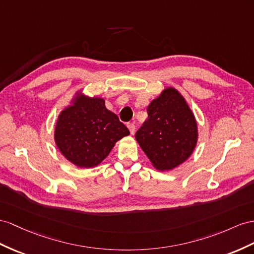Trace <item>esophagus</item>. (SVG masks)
Here are the masks:
<instances>
[{
    "instance_id": "esophagus-1",
    "label": "esophagus",
    "mask_w": 254,
    "mask_h": 254,
    "mask_svg": "<svg viewBox=\"0 0 254 254\" xmlns=\"http://www.w3.org/2000/svg\"><path fill=\"white\" fill-rule=\"evenodd\" d=\"M127 127L129 129V132H131V134H134L135 133V125L134 123H127Z\"/></svg>"
}]
</instances>
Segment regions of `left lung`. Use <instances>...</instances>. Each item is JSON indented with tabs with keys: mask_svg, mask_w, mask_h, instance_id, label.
Listing matches in <instances>:
<instances>
[{
	"mask_svg": "<svg viewBox=\"0 0 254 254\" xmlns=\"http://www.w3.org/2000/svg\"><path fill=\"white\" fill-rule=\"evenodd\" d=\"M148 119L135 138L155 168L173 170L193 152L197 126L185 99L173 88L165 89L147 108Z\"/></svg>",
	"mask_w": 254,
	"mask_h": 254,
	"instance_id": "8db88e82",
	"label": "left lung"
}]
</instances>
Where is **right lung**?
<instances>
[{
  "label": "right lung",
  "instance_id": "right-lung-1",
  "mask_svg": "<svg viewBox=\"0 0 254 254\" xmlns=\"http://www.w3.org/2000/svg\"><path fill=\"white\" fill-rule=\"evenodd\" d=\"M128 134V128L105 107L103 99L81 95L59 116L55 139L68 161L89 168L99 165L116 141Z\"/></svg>",
  "mask_w": 254,
  "mask_h": 254
}]
</instances>
